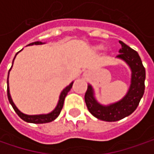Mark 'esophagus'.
Here are the masks:
<instances>
[{
    "label": "esophagus",
    "instance_id": "esophagus-1",
    "mask_svg": "<svg viewBox=\"0 0 154 154\" xmlns=\"http://www.w3.org/2000/svg\"><path fill=\"white\" fill-rule=\"evenodd\" d=\"M84 77H87V76H89V73H88V71L87 70H85L84 72Z\"/></svg>",
    "mask_w": 154,
    "mask_h": 154
}]
</instances>
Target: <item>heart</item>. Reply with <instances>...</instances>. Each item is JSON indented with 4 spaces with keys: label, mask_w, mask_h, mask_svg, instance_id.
I'll return each instance as SVG.
<instances>
[{
    "label": "heart",
    "mask_w": 154,
    "mask_h": 154,
    "mask_svg": "<svg viewBox=\"0 0 154 154\" xmlns=\"http://www.w3.org/2000/svg\"><path fill=\"white\" fill-rule=\"evenodd\" d=\"M103 48V45H97L95 46V49H97V50H101Z\"/></svg>",
    "instance_id": "b5f03b06"
}]
</instances>
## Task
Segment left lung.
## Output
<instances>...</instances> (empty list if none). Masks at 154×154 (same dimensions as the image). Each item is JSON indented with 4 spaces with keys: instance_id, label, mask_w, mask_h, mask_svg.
<instances>
[{
    "instance_id": "left-lung-1",
    "label": "left lung",
    "mask_w": 154,
    "mask_h": 154,
    "mask_svg": "<svg viewBox=\"0 0 154 154\" xmlns=\"http://www.w3.org/2000/svg\"><path fill=\"white\" fill-rule=\"evenodd\" d=\"M119 43L122 48L116 57L125 62L131 70L130 85L126 95L116 103L104 105L97 101L94 88L89 84L84 96L87 108L91 115L105 122H116L130 116L137 109L145 91L146 70L138 52L121 40Z\"/></svg>"
}]
</instances>
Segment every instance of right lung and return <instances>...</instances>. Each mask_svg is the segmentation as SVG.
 Listing matches in <instances>:
<instances>
[{
	"mask_svg": "<svg viewBox=\"0 0 154 154\" xmlns=\"http://www.w3.org/2000/svg\"><path fill=\"white\" fill-rule=\"evenodd\" d=\"M45 44V42H41V41H36V42H32V43L29 44L27 45H44ZM22 51V50H21ZM19 51V52H20ZM17 52L15 54V56L14 57V60H13V63H12V66H11L10 70L8 71V81H7V84H8V101L9 103L12 105L13 109H14V111L16 112V114L20 117L23 121L26 122H29V123H35V124H42V123H48V122H51L52 121H54L56 118H57L60 112H61V109H63V106H64V98L67 96L68 92L70 91V89L72 88V84L74 83V81H72L68 86H66L64 88V90L61 91L60 95H59V98H58V101H57V103L55 107V109L52 111H51L50 113H47V114H40V115H26L22 113L21 111L18 108L16 107V105L14 104V103L13 102V99L11 97L10 95V90H9V84H8V77H9V72H10L11 69L13 67V64H14V61L16 57L17 54L19 53Z\"/></svg>",
	"mask_w": 154,
	"mask_h": 154,
	"instance_id": "1",
	"label": "right lung"
}]
</instances>
